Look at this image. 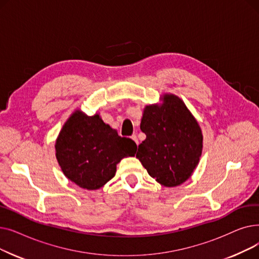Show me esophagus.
Here are the masks:
<instances>
[{
    "label": "esophagus",
    "instance_id": "34e87169",
    "mask_svg": "<svg viewBox=\"0 0 259 259\" xmlns=\"http://www.w3.org/2000/svg\"><path fill=\"white\" fill-rule=\"evenodd\" d=\"M131 139L135 142V144H137V145H139V140H138V137H137V135H135V134H133L132 135V137H131Z\"/></svg>",
    "mask_w": 259,
    "mask_h": 259
}]
</instances>
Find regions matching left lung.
<instances>
[{"label": "left lung", "mask_w": 259, "mask_h": 259, "mask_svg": "<svg viewBox=\"0 0 259 259\" xmlns=\"http://www.w3.org/2000/svg\"><path fill=\"white\" fill-rule=\"evenodd\" d=\"M141 130L147 138L139 145L137 157L149 175L165 187L186 182L199 161L202 134L184 102L166 94L161 106H147Z\"/></svg>", "instance_id": "8db88e82"}]
</instances>
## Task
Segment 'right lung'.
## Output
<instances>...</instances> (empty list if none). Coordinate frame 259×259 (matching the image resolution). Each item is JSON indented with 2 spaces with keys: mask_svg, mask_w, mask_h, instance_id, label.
<instances>
[{
  "mask_svg": "<svg viewBox=\"0 0 259 259\" xmlns=\"http://www.w3.org/2000/svg\"><path fill=\"white\" fill-rule=\"evenodd\" d=\"M137 144L121 138L99 116L74 112L63 126L56 144L57 158L67 179L87 190L110 181L121 158L133 156Z\"/></svg>",
  "mask_w": 259,
  "mask_h": 259,
  "instance_id": "obj_1",
  "label": "right lung"
}]
</instances>
